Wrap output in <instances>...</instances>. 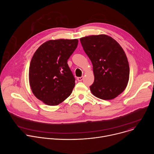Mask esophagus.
Instances as JSON below:
<instances>
[{
	"label": "esophagus",
	"mask_w": 154,
	"mask_h": 154,
	"mask_svg": "<svg viewBox=\"0 0 154 154\" xmlns=\"http://www.w3.org/2000/svg\"><path fill=\"white\" fill-rule=\"evenodd\" d=\"M83 79V77H77V80H78V81H82Z\"/></svg>",
	"instance_id": "34e87169"
}]
</instances>
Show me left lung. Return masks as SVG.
I'll list each match as a JSON object with an SVG mask.
<instances>
[{
  "instance_id": "1",
  "label": "left lung",
  "mask_w": 154,
  "mask_h": 154,
  "mask_svg": "<svg viewBox=\"0 0 154 154\" xmlns=\"http://www.w3.org/2000/svg\"><path fill=\"white\" fill-rule=\"evenodd\" d=\"M80 41L93 64L92 94L103 100L115 99L124 91L129 80V64L123 49L106 35L85 36Z\"/></svg>"
}]
</instances>
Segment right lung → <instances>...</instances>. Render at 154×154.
<instances>
[{"instance_id": "right-lung-1", "label": "right lung", "mask_w": 154, "mask_h": 154, "mask_svg": "<svg viewBox=\"0 0 154 154\" xmlns=\"http://www.w3.org/2000/svg\"><path fill=\"white\" fill-rule=\"evenodd\" d=\"M78 39L49 40L35 52L29 68V82L36 98L48 105L63 102L72 93L75 78L68 60L76 49Z\"/></svg>"}]
</instances>
